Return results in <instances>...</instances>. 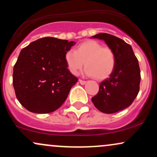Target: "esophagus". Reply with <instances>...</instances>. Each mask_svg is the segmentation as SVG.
Here are the masks:
<instances>
[{
  "label": "esophagus",
  "mask_w": 157,
  "mask_h": 157,
  "mask_svg": "<svg viewBox=\"0 0 157 157\" xmlns=\"http://www.w3.org/2000/svg\"><path fill=\"white\" fill-rule=\"evenodd\" d=\"M79 82H80V83L81 85H85L86 83V81L85 80H79Z\"/></svg>",
  "instance_id": "esophagus-1"
}]
</instances>
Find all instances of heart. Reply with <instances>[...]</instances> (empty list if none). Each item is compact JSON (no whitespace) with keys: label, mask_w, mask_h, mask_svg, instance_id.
<instances>
[{"label":"heart","mask_w":157,"mask_h":157,"mask_svg":"<svg viewBox=\"0 0 157 157\" xmlns=\"http://www.w3.org/2000/svg\"><path fill=\"white\" fill-rule=\"evenodd\" d=\"M65 59L68 69L74 75L82 70L85 63L87 75L100 80L111 76L116 64L112 50L95 40L85 41L77 46L76 51H68Z\"/></svg>","instance_id":"1"}]
</instances>
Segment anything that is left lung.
<instances>
[{"instance_id":"1","label":"left lung","mask_w":157,"mask_h":157,"mask_svg":"<svg viewBox=\"0 0 157 157\" xmlns=\"http://www.w3.org/2000/svg\"><path fill=\"white\" fill-rule=\"evenodd\" d=\"M91 37L103 40L116 59L112 74L100 84L98 93L91 100L101 112H118L130 106L140 91L141 77L138 60L132 47L123 40L107 33Z\"/></svg>"}]
</instances>
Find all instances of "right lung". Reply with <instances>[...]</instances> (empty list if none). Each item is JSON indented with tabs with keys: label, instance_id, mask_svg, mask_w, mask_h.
I'll return each mask as SVG.
<instances>
[{
	"label": "right lung",
	"instance_id": "add662e5",
	"mask_svg": "<svg viewBox=\"0 0 157 157\" xmlns=\"http://www.w3.org/2000/svg\"><path fill=\"white\" fill-rule=\"evenodd\" d=\"M74 41L44 37L20 52L13 68V86L20 103L33 113H48L60 107L78 80L66 63Z\"/></svg>",
	"mask_w": 157,
	"mask_h": 157
}]
</instances>
